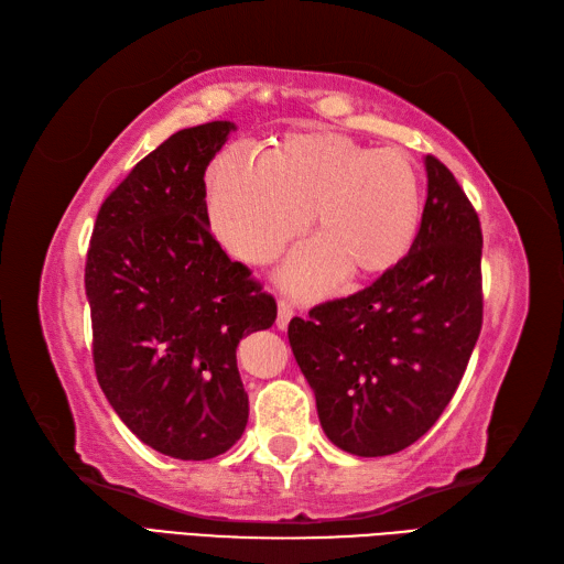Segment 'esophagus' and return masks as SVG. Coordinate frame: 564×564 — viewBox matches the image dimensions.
Returning a JSON list of instances; mask_svg holds the SVG:
<instances>
[{
	"label": "esophagus",
	"mask_w": 564,
	"mask_h": 564,
	"mask_svg": "<svg viewBox=\"0 0 564 564\" xmlns=\"http://www.w3.org/2000/svg\"><path fill=\"white\" fill-rule=\"evenodd\" d=\"M292 315H294L292 304H286V301H280V304H278V327L286 329V325H290V321H292Z\"/></svg>",
	"instance_id": "1"
}]
</instances>
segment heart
<instances>
[{
    "instance_id": "obj_1",
    "label": "heart",
    "mask_w": 564,
    "mask_h": 564,
    "mask_svg": "<svg viewBox=\"0 0 564 564\" xmlns=\"http://www.w3.org/2000/svg\"><path fill=\"white\" fill-rule=\"evenodd\" d=\"M205 210L217 239L249 263H268L306 229L280 280L299 296H318L345 278L388 272L409 253L421 227V176L397 148H368L345 133H286L263 158L241 148L217 153L203 176Z\"/></svg>"
}]
</instances>
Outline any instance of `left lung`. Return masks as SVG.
Returning <instances> with one entry per match:
<instances>
[{"instance_id": "8db88e82", "label": "left lung", "mask_w": 564, "mask_h": 564, "mask_svg": "<svg viewBox=\"0 0 564 564\" xmlns=\"http://www.w3.org/2000/svg\"><path fill=\"white\" fill-rule=\"evenodd\" d=\"M409 253L373 284L290 323L329 443L356 457L414 445L441 419L484 321L478 215L441 160Z\"/></svg>"}]
</instances>
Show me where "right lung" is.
Here are the masks:
<instances>
[{
	"mask_svg": "<svg viewBox=\"0 0 564 564\" xmlns=\"http://www.w3.org/2000/svg\"><path fill=\"white\" fill-rule=\"evenodd\" d=\"M235 121L182 129L145 155L95 219L86 296L98 382L123 425L162 455H223L249 423L241 337L274 299L210 235L203 176Z\"/></svg>",
	"mask_w": 564,
	"mask_h": 564,
	"instance_id": "obj_1",
	"label": "right lung"
}]
</instances>
